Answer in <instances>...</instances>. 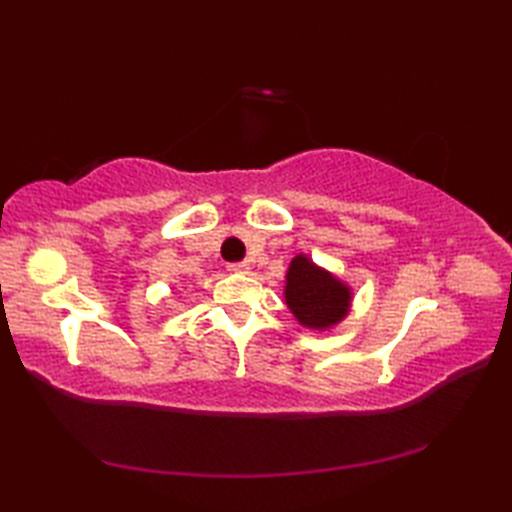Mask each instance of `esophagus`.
Returning <instances> with one entry per match:
<instances>
[{
    "mask_svg": "<svg viewBox=\"0 0 512 512\" xmlns=\"http://www.w3.org/2000/svg\"><path fill=\"white\" fill-rule=\"evenodd\" d=\"M228 268H231L233 273H250V264L248 262H237V264H231Z\"/></svg>",
    "mask_w": 512,
    "mask_h": 512,
    "instance_id": "1",
    "label": "esophagus"
}]
</instances>
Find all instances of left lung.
<instances>
[{
    "instance_id": "left-lung-1",
    "label": "left lung",
    "mask_w": 512,
    "mask_h": 512,
    "mask_svg": "<svg viewBox=\"0 0 512 512\" xmlns=\"http://www.w3.org/2000/svg\"><path fill=\"white\" fill-rule=\"evenodd\" d=\"M284 297L303 328L330 330L350 312L352 290L310 257L297 255L286 273Z\"/></svg>"
}]
</instances>
